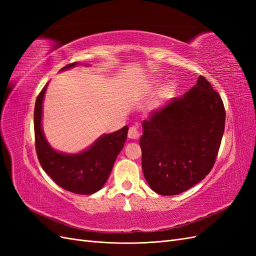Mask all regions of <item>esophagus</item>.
Wrapping results in <instances>:
<instances>
[{"label":"esophagus","mask_w":256,"mask_h":256,"mask_svg":"<svg viewBox=\"0 0 256 256\" xmlns=\"http://www.w3.org/2000/svg\"><path fill=\"white\" fill-rule=\"evenodd\" d=\"M128 136L130 138H134H134H138V136H140V132H138V127H136V126L130 127L129 130H128Z\"/></svg>","instance_id":"34e87169"}]
</instances>
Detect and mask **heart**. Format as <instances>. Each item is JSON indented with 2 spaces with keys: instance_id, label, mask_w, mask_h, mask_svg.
Segmentation results:
<instances>
[{
  "instance_id": "1",
  "label": "heart",
  "mask_w": 256,
  "mask_h": 256,
  "mask_svg": "<svg viewBox=\"0 0 256 256\" xmlns=\"http://www.w3.org/2000/svg\"><path fill=\"white\" fill-rule=\"evenodd\" d=\"M168 90H170V88H168Z\"/></svg>"
}]
</instances>
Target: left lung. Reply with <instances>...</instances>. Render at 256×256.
I'll return each instance as SVG.
<instances>
[{"mask_svg":"<svg viewBox=\"0 0 256 256\" xmlns=\"http://www.w3.org/2000/svg\"><path fill=\"white\" fill-rule=\"evenodd\" d=\"M226 127L218 92L203 76L190 90L143 122V174L161 196L190 189L212 171Z\"/></svg>","mask_w":256,"mask_h":256,"instance_id":"obj_1","label":"left lung"}]
</instances>
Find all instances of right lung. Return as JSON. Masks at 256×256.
<instances>
[{
    "label": "right lung",
    "instance_id": "1",
    "mask_svg": "<svg viewBox=\"0 0 256 256\" xmlns=\"http://www.w3.org/2000/svg\"><path fill=\"white\" fill-rule=\"evenodd\" d=\"M68 64L60 70L76 66ZM48 85V84H47ZM47 85L36 98L34 110L35 147L40 164L60 187L78 194H92L100 190L110 176L116 157L126 141L128 126L99 138L88 150L76 154L54 150L46 141L42 129V100Z\"/></svg>",
    "mask_w": 256,
    "mask_h": 256
}]
</instances>
